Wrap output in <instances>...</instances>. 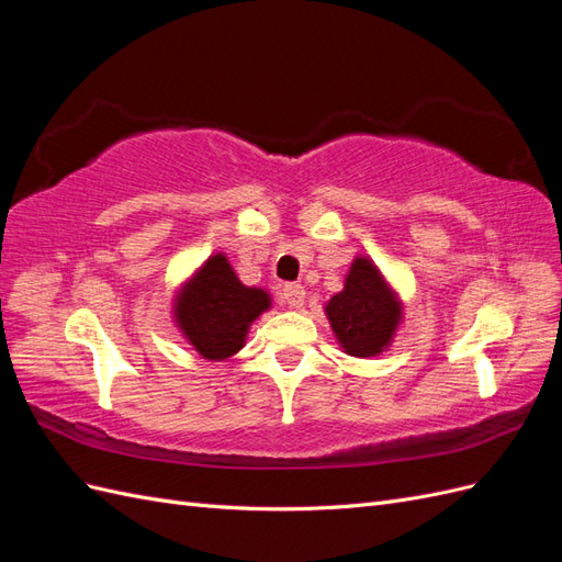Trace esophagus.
Listing matches in <instances>:
<instances>
[{"label":"esophagus","mask_w":562,"mask_h":562,"mask_svg":"<svg viewBox=\"0 0 562 562\" xmlns=\"http://www.w3.org/2000/svg\"><path fill=\"white\" fill-rule=\"evenodd\" d=\"M304 297H307V291H304L302 283H285L281 288V300L288 304L291 310H300L304 304Z\"/></svg>","instance_id":"34e87169"}]
</instances>
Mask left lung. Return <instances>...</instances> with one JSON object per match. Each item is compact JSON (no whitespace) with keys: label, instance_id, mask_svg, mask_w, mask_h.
I'll list each match as a JSON object with an SVG mask.
<instances>
[{"label":"left lung","instance_id":"1","mask_svg":"<svg viewBox=\"0 0 562 562\" xmlns=\"http://www.w3.org/2000/svg\"><path fill=\"white\" fill-rule=\"evenodd\" d=\"M323 312L342 351L356 359H370L394 342L403 323V300L375 262L356 255L345 288L326 302Z\"/></svg>","mask_w":562,"mask_h":562}]
</instances>
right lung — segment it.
Here are the masks:
<instances>
[{
	"instance_id": "1",
	"label": "right lung",
	"mask_w": 562,
	"mask_h": 562,
	"mask_svg": "<svg viewBox=\"0 0 562 562\" xmlns=\"http://www.w3.org/2000/svg\"><path fill=\"white\" fill-rule=\"evenodd\" d=\"M267 310L265 288L244 285L225 252L192 271L173 295V323L201 359L225 361L246 347L248 330Z\"/></svg>"
}]
</instances>
